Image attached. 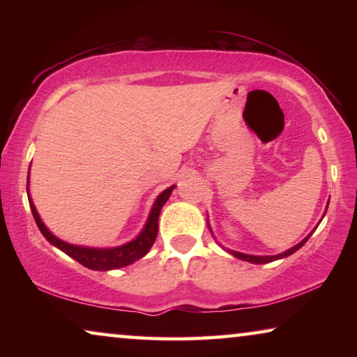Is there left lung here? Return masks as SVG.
<instances>
[{"label": "left lung", "mask_w": 357, "mask_h": 357, "mask_svg": "<svg viewBox=\"0 0 357 357\" xmlns=\"http://www.w3.org/2000/svg\"><path fill=\"white\" fill-rule=\"evenodd\" d=\"M326 213V211H325ZM208 227H209V224H208ZM314 232V231H312ZM312 232L309 234V236H307L304 241L302 242H299L297 243V245H294L292 248H289V250H286V252H282V253H280V255H273V257H260V255H247V253H241V252H236V250H227L229 253H231V255H234L236 258H241V260H243V261H250V263H270V261H275V260H280V258H284V257H289V255H292V253L294 252H297L299 250V248L304 245V243L309 241V237L312 236Z\"/></svg>", "instance_id": "obj_1"}]
</instances>
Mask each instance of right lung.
<instances>
[{"label":"right lung","mask_w":357,"mask_h":357,"mask_svg":"<svg viewBox=\"0 0 357 357\" xmlns=\"http://www.w3.org/2000/svg\"><path fill=\"white\" fill-rule=\"evenodd\" d=\"M175 188V185L172 187L165 188L162 193L155 198V202L153 204V209H151L148 221H146L143 231L138 234V237L133 238V241L128 243H123L120 247H114V248H92V247H81V245H73V243L63 242L61 238H58L56 236L48 231V227L42 222L40 216H38L36 206H33L31 195H29V177H27V197H29V204H31L33 219H36L38 229L43 234V237L47 238L52 245H55L56 248H60L61 252H65L66 255H70L71 258H75L76 261H79L82 266L89 268V270H96V271H109V270H116V268H123L128 266L131 263H135L139 258H143L146 253L151 250L153 243L158 237V229H159V214L160 209L167 202L170 193Z\"/></svg>","instance_id":"right-lung-1"}]
</instances>
